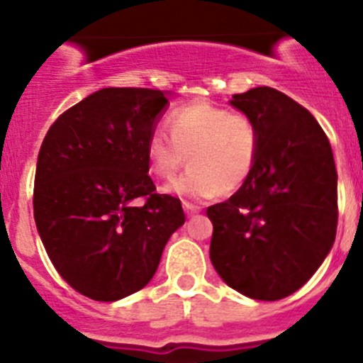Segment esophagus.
<instances>
[{"label":"esophagus","mask_w":363,"mask_h":363,"mask_svg":"<svg viewBox=\"0 0 363 363\" xmlns=\"http://www.w3.org/2000/svg\"><path fill=\"white\" fill-rule=\"evenodd\" d=\"M184 211H185V214H187V216H192V214L200 213L201 207H200V205L191 203V201H184Z\"/></svg>","instance_id":"34e87169"}]
</instances>
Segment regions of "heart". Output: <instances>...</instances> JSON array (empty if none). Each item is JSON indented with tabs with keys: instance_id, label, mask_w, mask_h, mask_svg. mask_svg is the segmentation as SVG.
<instances>
[{
	"instance_id": "b5f03b06",
	"label": "heart",
	"mask_w": 363,
	"mask_h": 363,
	"mask_svg": "<svg viewBox=\"0 0 363 363\" xmlns=\"http://www.w3.org/2000/svg\"><path fill=\"white\" fill-rule=\"evenodd\" d=\"M165 129H154L145 143L147 162L162 182L187 172L165 189L178 196L207 200L238 191L251 178L259 156V130L251 116L227 107L198 101L167 116Z\"/></svg>"
}]
</instances>
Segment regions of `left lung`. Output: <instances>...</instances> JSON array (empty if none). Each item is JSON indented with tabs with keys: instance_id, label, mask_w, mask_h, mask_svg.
Wrapping results in <instances>:
<instances>
[{
	"instance_id": "1",
	"label": "left lung",
	"mask_w": 363,
	"mask_h": 363,
	"mask_svg": "<svg viewBox=\"0 0 363 363\" xmlns=\"http://www.w3.org/2000/svg\"><path fill=\"white\" fill-rule=\"evenodd\" d=\"M230 105L259 130L251 178L211 205V262L234 291L255 300L289 296L331 251L338 223L331 143L307 108L271 86L234 94Z\"/></svg>"
}]
</instances>
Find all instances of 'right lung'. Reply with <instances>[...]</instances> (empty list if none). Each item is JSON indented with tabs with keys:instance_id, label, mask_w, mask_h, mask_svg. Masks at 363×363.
<instances>
[{
	"instance_id": "add662e5",
	"label": "right lung",
	"mask_w": 363,
	"mask_h": 363,
	"mask_svg": "<svg viewBox=\"0 0 363 363\" xmlns=\"http://www.w3.org/2000/svg\"><path fill=\"white\" fill-rule=\"evenodd\" d=\"M167 104L154 89H101L41 143L34 220L60 277L83 296L116 301L143 289L185 223L178 198L158 194L147 174V138Z\"/></svg>"
}]
</instances>
